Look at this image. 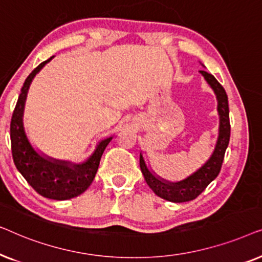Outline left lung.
Returning a JSON list of instances; mask_svg holds the SVG:
<instances>
[{"mask_svg":"<svg viewBox=\"0 0 262 262\" xmlns=\"http://www.w3.org/2000/svg\"><path fill=\"white\" fill-rule=\"evenodd\" d=\"M205 81L212 88L217 98V112L220 116V126H218V137L214 145L212 155L210 159L185 180L178 182H169L160 178L146 166L143 154H139V166L146 184L152 189L156 195L166 199L171 203H185L195 199L211 181H213L220 174L222 163L224 160L225 150L228 148L229 139H230V121H229V105L228 95L220 82L206 71L200 70Z\"/></svg>","mask_w":262,"mask_h":262,"instance_id":"8db88e82","label":"left lung"}]
</instances>
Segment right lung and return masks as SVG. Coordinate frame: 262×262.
Masks as SVG:
<instances>
[{"instance_id":"right-lung-1","label":"right lung","mask_w":262,"mask_h":262,"mask_svg":"<svg viewBox=\"0 0 262 262\" xmlns=\"http://www.w3.org/2000/svg\"><path fill=\"white\" fill-rule=\"evenodd\" d=\"M53 57L39 64L25 81L10 123V141L14 163L34 191L45 198L67 200L82 194L91 186L98 171L102 154L113 137L100 141L94 152L82 163L52 159L33 148L25 131V105L35 75Z\"/></svg>"}]
</instances>
